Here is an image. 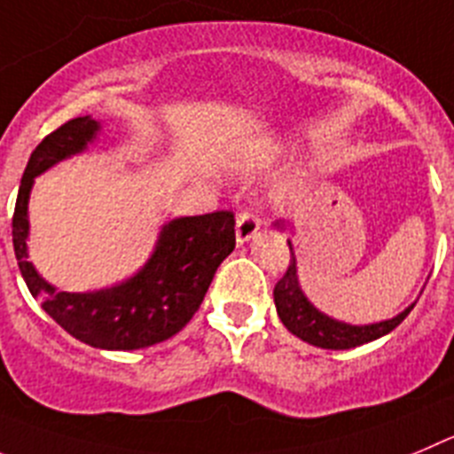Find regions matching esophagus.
Segmentation results:
<instances>
[{
	"instance_id": "1",
	"label": "esophagus",
	"mask_w": 454,
	"mask_h": 454,
	"mask_svg": "<svg viewBox=\"0 0 454 454\" xmlns=\"http://www.w3.org/2000/svg\"><path fill=\"white\" fill-rule=\"evenodd\" d=\"M257 231H260V219H257V215H253L251 210H244L237 215V226H235L237 244H244L248 242V239H253Z\"/></svg>"
}]
</instances>
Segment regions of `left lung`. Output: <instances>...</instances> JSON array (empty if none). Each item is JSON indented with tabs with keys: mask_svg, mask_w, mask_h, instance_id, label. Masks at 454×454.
Listing matches in <instances>:
<instances>
[{
	"mask_svg": "<svg viewBox=\"0 0 454 454\" xmlns=\"http://www.w3.org/2000/svg\"><path fill=\"white\" fill-rule=\"evenodd\" d=\"M278 228H283V223H276ZM289 244V251H292V242ZM273 301H276L278 317L283 321L285 328L292 334H296L298 339H303L308 344L317 346V348H330V350H346L355 348V346L369 344L373 339L385 337L391 330L398 328L403 324V318L411 312L416 303H411L410 308H405L398 317L387 318V321H380V324H369V325H350L344 321H337V318L328 317V314L318 312L312 303L308 301V296L303 294L301 285H298V273H296V257L289 260V267L285 271V276L280 278L273 287Z\"/></svg>",
	"mask_w": 454,
	"mask_h": 454,
	"instance_id": "1",
	"label": "left lung"
}]
</instances>
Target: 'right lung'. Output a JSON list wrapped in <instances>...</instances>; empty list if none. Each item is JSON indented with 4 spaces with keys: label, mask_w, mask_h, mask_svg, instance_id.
<instances>
[{
    "label": "right lung",
    "mask_w": 454,
    "mask_h": 454,
    "mask_svg": "<svg viewBox=\"0 0 454 454\" xmlns=\"http://www.w3.org/2000/svg\"><path fill=\"white\" fill-rule=\"evenodd\" d=\"M99 129L90 115L76 117L35 146L15 201L13 248L28 292L60 328L92 348L137 350L174 337L194 317L215 271L235 248V215L171 219L145 267L115 287L81 294L49 285L28 262V194L35 176L88 149Z\"/></svg>",
    "instance_id": "1"
}]
</instances>
